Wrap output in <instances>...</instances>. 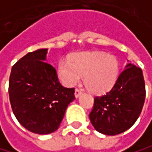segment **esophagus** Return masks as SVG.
I'll use <instances>...</instances> for the list:
<instances>
[{"label": "esophagus", "mask_w": 152, "mask_h": 152, "mask_svg": "<svg viewBox=\"0 0 152 152\" xmlns=\"http://www.w3.org/2000/svg\"><path fill=\"white\" fill-rule=\"evenodd\" d=\"M81 94H82V92L79 89H75V98H78Z\"/></svg>", "instance_id": "obj_1"}]
</instances>
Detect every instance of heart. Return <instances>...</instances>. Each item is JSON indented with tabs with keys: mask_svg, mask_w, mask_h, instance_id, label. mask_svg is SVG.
Returning <instances> with one entry per match:
<instances>
[{
	"mask_svg": "<svg viewBox=\"0 0 152 152\" xmlns=\"http://www.w3.org/2000/svg\"><path fill=\"white\" fill-rule=\"evenodd\" d=\"M119 74L118 58L102 51L74 53L69 59L62 58L58 65V77L63 85L73 86L81 75L86 87L94 94L110 91Z\"/></svg>",
	"mask_w": 152,
	"mask_h": 152,
	"instance_id": "b5f03b06",
	"label": "heart"
}]
</instances>
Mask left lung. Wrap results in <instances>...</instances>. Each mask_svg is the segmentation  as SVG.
<instances>
[{
  "label": "left lung",
  "mask_w": 152,
  "mask_h": 152,
  "mask_svg": "<svg viewBox=\"0 0 152 152\" xmlns=\"http://www.w3.org/2000/svg\"><path fill=\"white\" fill-rule=\"evenodd\" d=\"M145 83L142 70L127 63L112 89L94 98L89 115L96 131L116 135L129 129L139 118L145 101Z\"/></svg>",
  "instance_id": "1"
}]
</instances>
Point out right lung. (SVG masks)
Masks as SVG:
<instances>
[{
    "instance_id": "obj_1",
    "label": "right lung",
    "mask_w": 152,
    "mask_h": 152,
    "mask_svg": "<svg viewBox=\"0 0 152 152\" xmlns=\"http://www.w3.org/2000/svg\"><path fill=\"white\" fill-rule=\"evenodd\" d=\"M48 49H39L21 58L11 68L9 95L12 111L28 131L48 134L56 131L75 89L60 85L56 69L46 61Z\"/></svg>"
}]
</instances>
